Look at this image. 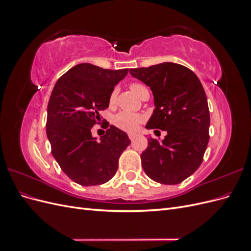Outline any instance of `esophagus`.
I'll use <instances>...</instances> for the list:
<instances>
[{
	"label": "esophagus",
	"instance_id": "obj_1",
	"mask_svg": "<svg viewBox=\"0 0 251 251\" xmlns=\"http://www.w3.org/2000/svg\"><path fill=\"white\" fill-rule=\"evenodd\" d=\"M135 137H136V134H134V133L128 134V138H130L132 141L135 139Z\"/></svg>",
	"mask_w": 251,
	"mask_h": 251
}]
</instances>
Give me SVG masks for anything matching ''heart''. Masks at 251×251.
<instances>
[{
  "instance_id": "obj_1",
  "label": "heart",
  "mask_w": 251,
  "mask_h": 251,
  "mask_svg": "<svg viewBox=\"0 0 251 251\" xmlns=\"http://www.w3.org/2000/svg\"><path fill=\"white\" fill-rule=\"evenodd\" d=\"M130 89L134 94L137 95L138 97L140 94L143 92L144 90H147V88L139 82H133L130 85ZM116 95H117V91L113 90L112 93L110 94L109 97V104L113 105L116 101ZM143 121V117L138 113H133V112H128V111H121L117 113L115 116L113 118V124L115 126L123 131L126 132H134L135 130H137L138 126Z\"/></svg>"
}]
</instances>
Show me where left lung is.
<instances>
[{
  "label": "left lung",
  "mask_w": 251,
  "mask_h": 251,
  "mask_svg": "<svg viewBox=\"0 0 251 251\" xmlns=\"http://www.w3.org/2000/svg\"><path fill=\"white\" fill-rule=\"evenodd\" d=\"M130 73L153 92L155 110L146 127L166 132L161 141L148 139L141 154L143 171L159 183L178 184L199 169L209 140L210 117L202 83L192 70L175 63Z\"/></svg>",
  "instance_id": "obj_1"
}]
</instances>
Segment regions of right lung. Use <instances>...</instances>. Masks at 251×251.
<instances>
[{
  "instance_id": "obj_1",
  "label": "right lung",
  "mask_w": 251,
  "mask_h": 251,
  "mask_svg": "<svg viewBox=\"0 0 251 251\" xmlns=\"http://www.w3.org/2000/svg\"><path fill=\"white\" fill-rule=\"evenodd\" d=\"M128 69L109 70L83 63L67 71L56 83L47 109V137L62 171L82 186L108 182L118 169L120 155L131 140L126 133L105 123L100 139L91 128L100 123V112Z\"/></svg>"
}]
</instances>
